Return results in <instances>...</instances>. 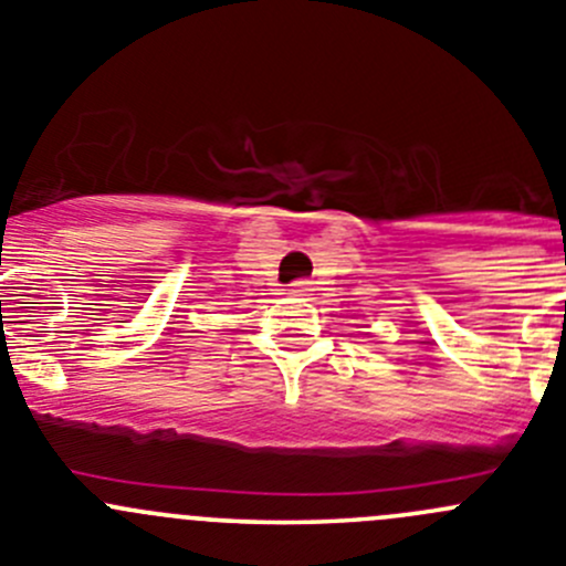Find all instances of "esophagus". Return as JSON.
Segmentation results:
<instances>
[{"label":"esophagus","mask_w":566,"mask_h":566,"mask_svg":"<svg viewBox=\"0 0 566 566\" xmlns=\"http://www.w3.org/2000/svg\"><path fill=\"white\" fill-rule=\"evenodd\" d=\"M290 293H293V295H310L312 293V282H306V279H298V282L290 284Z\"/></svg>","instance_id":"esophagus-1"}]
</instances>
